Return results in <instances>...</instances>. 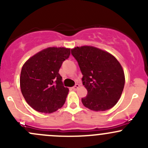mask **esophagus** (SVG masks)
Wrapping results in <instances>:
<instances>
[{
  "mask_svg": "<svg viewBox=\"0 0 148 148\" xmlns=\"http://www.w3.org/2000/svg\"><path fill=\"white\" fill-rule=\"evenodd\" d=\"M79 87V85L78 84H75L74 86H73L72 89H73V90H77V89H78Z\"/></svg>",
  "mask_w": 148,
  "mask_h": 148,
  "instance_id": "obj_1",
  "label": "esophagus"
}]
</instances>
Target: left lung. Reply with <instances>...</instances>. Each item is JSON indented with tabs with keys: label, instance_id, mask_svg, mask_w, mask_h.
<instances>
[{
	"label": "left lung",
	"instance_id": "left-lung-1",
	"mask_svg": "<svg viewBox=\"0 0 148 148\" xmlns=\"http://www.w3.org/2000/svg\"><path fill=\"white\" fill-rule=\"evenodd\" d=\"M71 54L78 62L87 95L84 107L95 112L110 110L117 104L125 86V74L120 62L106 51L92 46H77Z\"/></svg>",
	"mask_w": 148,
	"mask_h": 148
}]
</instances>
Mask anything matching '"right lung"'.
<instances>
[{
  "label": "right lung",
  "mask_w": 148,
  "mask_h": 148,
  "mask_svg": "<svg viewBox=\"0 0 148 148\" xmlns=\"http://www.w3.org/2000/svg\"><path fill=\"white\" fill-rule=\"evenodd\" d=\"M70 55V49L49 47L30 57L20 76L21 93L36 111L52 113L64 105L69 89L62 84L60 67Z\"/></svg>",
  "instance_id": "right-lung-1"
}]
</instances>
